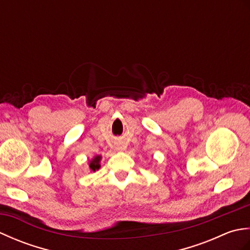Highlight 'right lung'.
Returning a JSON list of instances; mask_svg holds the SVG:
<instances>
[{"label": "right lung", "mask_w": 250, "mask_h": 250, "mask_svg": "<svg viewBox=\"0 0 250 250\" xmlns=\"http://www.w3.org/2000/svg\"><path fill=\"white\" fill-rule=\"evenodd\" d=\"M101 156H95L91 161H89V168L91 169L92 172H95L98 171V169L100 168V161H101Z\"/></svg>", "instance_id": "obj_1"}]
</instances>
